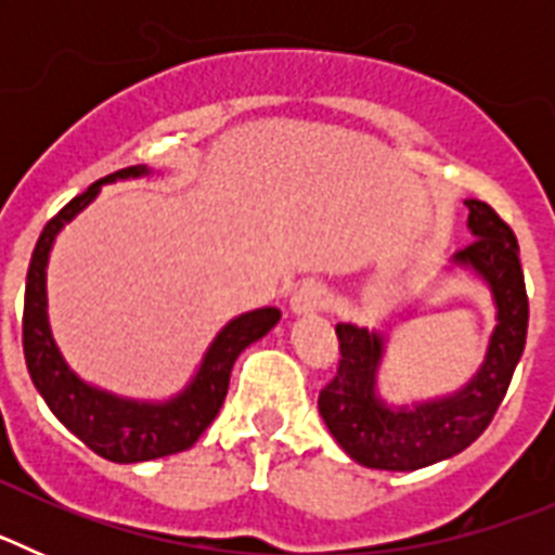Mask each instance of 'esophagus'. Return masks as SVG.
I'll return each instance as SVG.
<instances>
[{"mask_svg": "<svg viewBox=\"0 0 555 555\" xmlns=\"http://www.w3.org/2000/svg\"><path fill=\"white\" fill-rule=\"evenodd\" d=\"M327 302V292L322 283H302L297 292L292 294V300H288V311H292V317H311V313L322 311Z\"/></svg>", "mask_w": 555, "mask_h": 555, "instance_id": "1", "label": "esophagus"}]
</instances>
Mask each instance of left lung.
Instances as JSON below:
<instances>
[{"instance_id": "left-lung-1", "label": "left lung", "mask_w": 555, "mask_h": 555, "mask_svg": "<svg viewBox=\"0 0 555 555\" xmlns=\"http://www.w3.org/2000/svg\"><path fill=\"white\" fill-rule=\"evenodd\" d=\"M464 205L473 242L453 255V263L473 269L498 308L487 358L467 384L448 397L391 409L375 389L386 338L366 327L336 325L341 358L336 377L320 391V414L341 450L370 469L411 473L467 450L492 423L526 350L528 294L517 235L487 203Z\"/></svg>"}]
</instances>
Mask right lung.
Instances as JSON below:
<instances>
[{
    "instance_id": "obj_1",
    "label": "right lung",
    "mask_w": 555,
    "mask_h": 555,
    "mask_svg": "<svg viewBox=\"0 0 555 555\" xmlns=\"http://www.w3.org/2000/svg\"><path fill=\"white\" fill-rule=\"evenodd\" d=\"M146 166H127L113 171L107 178L88 185L80 197H75L66 208L52 217L38 238L27 269V288H24V317L22 341L27 370L36 389L47 400L52 414L66 425L72 434L86 442L96 455L116 464H135V461L164 459L171 453H183L197 442L222 409L230 386V370L235 358L242 356L253 341L267 336L278 320V308H255L230 320L214 338V345L205 352L197 375L178 397L164 403H146V400H127L111 395L105 389L86 384L82 377L68 370L57 350L47 317V263L49 249L55 244V235L63 224L94 203L102 185L116 180L146 178Z\"/></svg>"
}]
</instances>
